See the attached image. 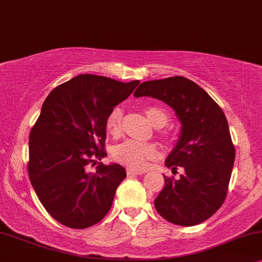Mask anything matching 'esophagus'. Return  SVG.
I'll return each instance as SVG.
<instances>
[{
    "label": "esophagus",
    "instance_id": "obj_1",
    "mask_svg": "<svg viewBox=\"0 0 262 262\" xmlns=\"http://www.w3.org/2000/svg\"><path fill=\"white\" fill-rule=\"evenodd\" d=\"M145 170H137V169H132V167H128L127 169V173L128 176H137V175H142L145 173Z\"/></svg>",
    "mask_w": 262,
    "mask_h": 262
}]
</instances>
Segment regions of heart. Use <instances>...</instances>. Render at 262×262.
Segmentation results:
<instances>
[{"instance_id": "heart-1", "label": "heart", "mask_w": 262, "mask_h": 262, "mask_svg": "<svg viewBox=\"0 0 262 262\" xmlns=\"http://www.w3.org/2000/svg\"><path fill=\"white\" fill-rule=\"evenodd\" d=\"M148 120L155 127H164L169 121V115L159 106L149 105L145 109ZM123 110L120 106H115L107 115L105 127L111 134L117 135L121 130ZM157 155V147L149 142H141L134 139H128L116 145L113 149L114 158L118 162L128 165L132 169H144L149 160Z\"/></svg>"}]
</instances>
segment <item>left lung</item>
<instances>
[{
  "mask_svg": "<svg viewBox=\"0 0 262 262\" xmlns=\"http://www.w3.org/2000/svg\"><path fill=\"white\" fill-rule=\"evenodd\" d=\"M135 97H152L171 106L182 124L179 141L165 165L180 179L164 176L165 186L155 200L167 222L193 226L205 222L224 202L235 162V146L222 107L206 91L183 76L142 82Z\"/></svg>",
  "mask_w": 262,
  "mask_h": 262,
  "instance_id": "1",
  "label": "left lung"
}]
</instances>
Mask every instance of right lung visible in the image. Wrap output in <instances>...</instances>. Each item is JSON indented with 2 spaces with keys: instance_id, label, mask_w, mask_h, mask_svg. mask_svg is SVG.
<instances>
[{
  "instance_id": "obj_1",
  "label": "right lung",
  "mask_w": 262,
  "mask_h": 262,
  "mask_svg": "<svg viewBox=\"0 0 262 262\" xmlns=\"http://www.w3.org/2000/svg\"><path fill=\"white\" fill-rule=\"evenodd\" d=\"M139 82L81 74L52 90L43 103L30 133L29 176L41 205L61 224L86 229L110 211L127 176L124 167H87L106 157L107 115Z\"/></svg>"
}]
</instances>
